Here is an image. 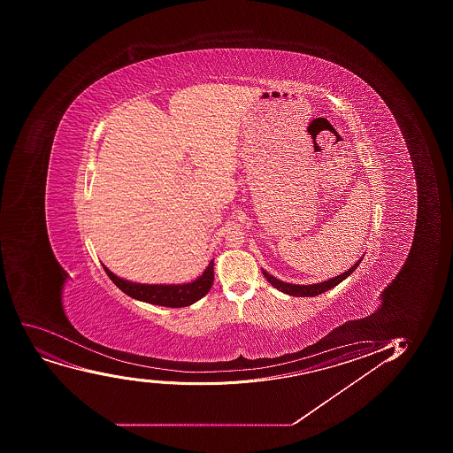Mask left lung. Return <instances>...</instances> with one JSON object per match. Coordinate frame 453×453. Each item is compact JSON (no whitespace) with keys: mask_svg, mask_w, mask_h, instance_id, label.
I'll return each mask as SVG.
<instances>
[{"mask_svg":"<svg viewBox=\"0 0 453 453\" xmlns=\"http://www.w3.org/2000/svg\"><path fill=\"white\" fill-rule=\"evenodd\" d=\"M362 260L363 257L360 260L356 261L349 269L345 270L344 273L338 274L335 278L327 279V280H323L320 283H311V285H294V283L282 282V280L274 278L273 274L267 273L265 269H261V272L267 279V282L272 283V287L276 288L278 291L283 292V294L292 296H320L323 292L329 291L332 288L336 287L338 283L342 282L344 279L349 278V274L357 269V265H360Z\"/></svg>","mask_w":453,"mask_h":453,"instance_id":"left-lung-1","label":"left lung"}]
</instances>
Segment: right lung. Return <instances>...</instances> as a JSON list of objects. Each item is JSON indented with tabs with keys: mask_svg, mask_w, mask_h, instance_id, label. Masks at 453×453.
<instances>
[{
	"mask_svg": "<svg viewBox=\"0 0 453 453\" xmlns=\"http://www.w3.org/2000/svg\"><path fill=\"white\" fill-rule=\"evenodd\" d=\"M104 265L109 279L127 296L134 300L149 303V304L164 305V307H173V309L188 307V305L201 300L202 296L208 294L212 287V282H214V260H211L210 265H206V269L203 270V273L197 276L192 282L173 283V285L131 282V280L119 278L117 274L112 273L106 265Z\"/></svg>",
	"mask_w": 453,
	"mask_h": 453,
	"instance_id": "add662e5",
	"label": "right lung"
}]
</instances>
